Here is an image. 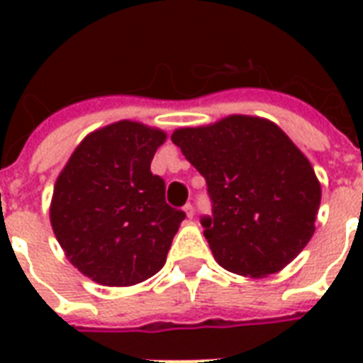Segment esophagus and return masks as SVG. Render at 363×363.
I'll return each instance as SVG.
<instances>
[{
  "label": "esophagus",
  "instance_id": "34e87169",
  "mask_svg": "<svg viewBox=\"0 0 363 363\" xmlns=\"http://www.w3.org/2000/svg\"><path fill=\"white\" fill-rule=\"evenodd\" d=\"M184 213H186L188 218H192L194 213H196V209H194V205H192V203H186V205H184Z\"/></svg>",
  "mask_w": 363,
  "mask_h": 363
}]
</instances>
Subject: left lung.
<instances>
[{
  "label": "left lung",
  "mask_w": 363,
  "mask_h": 363,
  "mask_svg": "<svg viewBox=\"0 0 363 363\" xmlns=\"http://www.w3.org/2000/svg\"><path fill=\"white\" fill-rule=\"evenodd\" d=\"M171 141L207 181L213 215L203 216L201 226L224 269L242 277L271 275L311 241L320 182L279 125L232 115L175 130Z\"/></svg>",
  "instance_id": "1"
}]
</instances>
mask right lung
Returning a JSON list of instances; mask_svg holds the SVG:
<instances>
[{"instance_id": "add662e5", "label": "right lung", "mask_w": 363, "mask_h": 363, "mask_svg": "<svg viewBox=\"0 0 363 363\" xmlns=\"http://www.w3.org/2000/svg\"><path fill=\"white\" fill-rule=\"evenodd\" d=\"M165 133L131 121L92 131L56 179L50 224L65 256L104 286H131L165 264L184 211L152 175Z\"/></svg>"}]
</instances>
